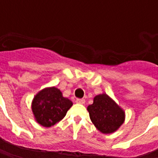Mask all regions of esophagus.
<instances>
[{
  "mask_svg": "<svg viewBox=\"0 0 158 158\" xmlns=\"http://www.w3.org/2000/svg\"><path fill=\"white\" fill-rule=\"evenodd\" d=\"M76 103H79V104H85V99H77L76 100Z\"/></svg>",
  "mask_w": 158,
  "mask_h": 158,
  "instance_id": "esophagus-1",
  "label": "esophagus"
}]
</instances>
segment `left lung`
I'll return each mask as SVG.
<instances>
[{
    "label": "left lung",
    "mask_w": 158,
    "mask_h": 158,
    "mask_svg": "<svg viewBox=\"0 0 158 158\" xmlns=\"http://www.w3.org/2000/svg\"><path fill=\"white\" fill-rule=\"evenodd\" d=\"M87 110L94 125L103 134L114 132L124 120L123 111L106 94L96 96Z\"/></svg>",
    "instance_id": "left-lung-1"
}]
</instances>
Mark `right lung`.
<instances>
[{
    "label": "right lung",
    "mask_w": 158,
    "mask_h": 158,
    "mask_svg": "<svg viewBox=\"0 0 158 158\" xmlns=\"http://www.w3.org/2000/svg\"><path fill=\"white\" fill-rule=\"evenodd\" d=\"M72 105V102L64 98L58 89L52 87L36 95L33 101L32 110L40 124L52 127L65 117Z\"/></svg>",
    "instance_id": "add662e5"
}]
</instances>
